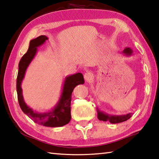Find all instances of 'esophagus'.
Returning a JSON list of instances; mask_svg holds the SVG:
<instances>
[{
	"label": "esophagus",
	"mask_w": 159,
	"mask_h": 159,
	"mask_svg": "<svg viewBox=\"0 0 159 159\" xmlns=\"http://www.w3.org/2000/svg\"><path fill=\"white\" fill-rule=\"evenodd\" d=\"M84 80L86 82H89V81H91L93 79V73H91V72H86L84 74Z\"/></svg>",
	"instance_id": "34e87169"
}]
</instances>
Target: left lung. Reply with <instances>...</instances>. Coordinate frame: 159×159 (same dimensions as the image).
Here are the masks:
<instances>
[{"mask_svg": "<svg viewBox=\"0 0 159 159\" xmlns=\"http://www.w3.org/2000/svg\"><path fill=\"white\" fill-rule=\"evenodd\" d=\"M126 56H131L132 55L133 51L130 48H125V49L122 52ZM98 110V118L100 120L102 121H109L111 123L116 124V123H120V122H122L127 120L129 119L131 116H132V113H129L125 115H120V116H116V115H109L107 113H105L103 111H102L99 109Z\"/></svg>", "mask_w": 159, "mask_h": 159, "instance_id": "obj_1", "label": "left lung"}]
</instances>
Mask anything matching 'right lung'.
<instances>
[{"mask_svg":"<svg viewBox=\"0 0 159 159\" xmlns=\"http://www.w3.org/2000/svg\"><path fill=\"white\" fill-rule=\"evenodd\" d=\"M48 39L46 36L41 35L30 41L29 48L25 55L20 59L19 64V71L16 80V91L18 101L23 112L36 123L45 127H57L68 124L71 119L70 102L74 88L77 85L84 83L83 75L80 73L67 76L63 84L60 98L55 107L49 111L39 112L29 107L25 102L22 93L21 83L28 66L37 52V48L43 45Z\"/></svg>","mask_w":159,"mask_h":159,"instance_id":"add662e5","label":"right lung"}]
</instances>
